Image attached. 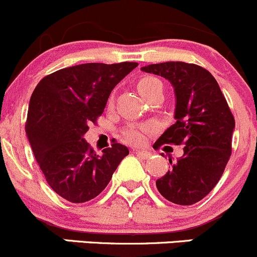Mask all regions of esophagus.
<instances>
[{"mask_svg": "<svg viewBox=\"0 0 257 257\" xmlns=\"http://www.w3.org/2000/svg\"><path fill=\"white\" fill-rule=\"evenodd\" d=\"M134 153H136L137 156H139L140 158H142V160H148V158L151 157V153L147 152V151H140V150H135Z\"/></svg>", "mask_w": 257, "mask_h": 257, "instance_id": "34e87169", "label": "esophagus"}]
</instances>
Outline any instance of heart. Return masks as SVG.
Wrapping results in <instances>:
<instances>
[{
  "label": "heart",
  "instance_id": "heart-1",
  "mask_svg": "<svg viewBox=\"0 0 257 257\" xmlns=\"http://www.w3.org/2000/svg\"><path fill=\"white\" fill-rule=\"evenodd\" d=\"M161 81L158 79L153 78V76H146L142 78L137 84V89H139L140 94L145 95L146 92L151 91L152 89L161 86ZM152 131V126L151 125H139V126H130L122 132V136L128 144L132 145H141L146 139V135Z\"/></svg>",
  "mask_w": 257,
  "mask_h": 257
}]
</instances>
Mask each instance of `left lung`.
<instances>
[{
    "label": "left lung",
    "mask_w": 257,
    "mask_h": 257,
    "mask_svg": "<svg viewBox=\"0 0 257 257\" xmlns=\"http://www.w3.org/2000/svg\"><path fill=\"white\" fill-rule=\"evenodd\" d=\"M172 84L176 122L157 140L158 146L183 145V156L156 181L158 192L174 204L192 205L216 186L231 155L235 120L223 92L207 69L183 62L142 67Z\"/></svg>",
    "instance_id": "8db88e82"
}]
</instances>
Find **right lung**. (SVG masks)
<instances>
[{"label":"right lung","mask_w":257,"mask_h":257,"mask_svg":"<svg viewBox=\"0 0 257 257\" xmlns=\"http://www.w3.org/2000/svg\"><path fill=\"white\" fill-rule=\"evenodd\" d=\"M137 63H86L44 76L30 100L26 132L37 162L57 194L94 199L109 184L128 148L113 142L96 155L84 135L104 112L112 89Z\"/></svg>","instance_id":"1"}]
</instances>
